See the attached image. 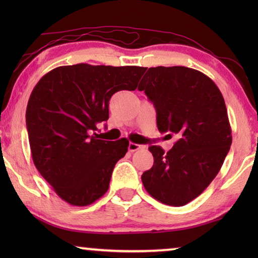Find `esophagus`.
Segmentation results:
<instances>
[{"label":"esophagus","instance_id":"1","mask_svg":"<svg viewBox=\"0 0 258 258\" xmlns=\"http://www.w3.org/2000/svg\"><path fill=\"white\" fill-rule=\"evenodd\" d=\"M145 148H146V147L142 146V145H137V143L131 142L130 145H128V151H130V152H134V151L145 149Z\"/></svg>","mask_w":258,"mask_h":258}]
</instances>
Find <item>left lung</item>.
<instances>
[{
	"label": "left lung",
	"instance_id": "obj_1",
	"mask_svg": "<svg viewBox=\"0 0 258 258\" xmlns=\"http://www.w3.org/2000/svg\"><path fill=\"white\" fill-rule=\"evenodd\" d=\"M138 90L154 103L159 132L178 138L167 154L149 147L154 166L143 185L158 202L184 206L211 184L232 143L223 95L205 74L182 66L149 68Z\"/></svg>",
	"mask_w": 258,
	"mask_h": 258
}]
</instances>
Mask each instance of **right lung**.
Segmentation results:
<instances>
[{
    "mask_svg": "<svg viewBox=\"0 0 258 258\" xmlns=\"http://www.w3.org/2000/svg\"><path fill=\"white\" fill-rule=\"evenodd\" d=\"M145 67L78 63L54 68L34 87L26 110L32 158L55 194L73 206H87L106 194L128 141L99 139L109 118V100L134 91Z\"/></svg>",
    "mask_w": 258,
    "mask_h": 258,
    "instance_id": "1",
    "label": "right lung"
}]
</instances>
